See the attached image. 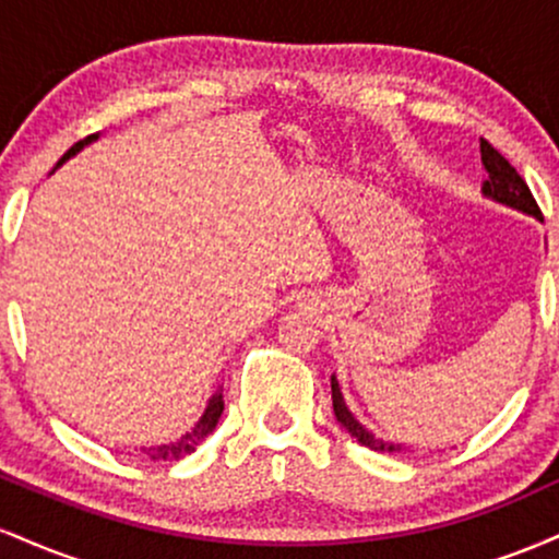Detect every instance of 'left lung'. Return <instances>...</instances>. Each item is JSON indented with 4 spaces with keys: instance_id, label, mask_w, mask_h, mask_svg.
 I'll use <instances>...</instances> for the list:
<instances>
[{
    "instance_id": "1",
    "label": "left lung",
    "mask_w": 559,
    "mask_h": 559,
    "mask_svg": "<svg viewBox=\"0 0 559 559\" xmlns=\"http://www.w3.org/2000/svg\"><path fill=\"white\" fill-rule=\"evenodd\" d=\"M480 163H484V170H486L484 197L493 199V202H502L512 210H521V213L534 215L542 221V210H538V204H536L534 194H531L528 183L523 181L521 173L512 168V165L507 163V159L499 155V152L493 150L486 139H480ZM331 400H333V413H336V420L342 423L346 431L355 436L362 447L373 449V452H383V454L402 452V444L378 439V436L370 433L368 428H365L362 423L349 413V407H346V402L342 396V389H338L336 376H331Z\"/></svg>"
}]
</instances>
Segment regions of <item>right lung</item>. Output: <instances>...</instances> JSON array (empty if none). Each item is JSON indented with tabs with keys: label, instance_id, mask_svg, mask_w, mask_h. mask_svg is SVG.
Returning a JSON list of instances; mask_svg holds the SVG:
<instances>
[{
	"label": "right lung",
	"instance_id": "right-lung-1",
	"mask_svg": "<svg viewBox=\"0 0 559 559\" xmlns=\"http://www.w3.org/2000/svg\"><path fill=\"white\" fill-rule=\"evenodd\" d=\"M94 139H96V133H92V136H86L83 141H79V144L70 146L66 155H62L60 163H57V168H60V165L66 163V159L73 157L75 152H81L83 146L92 144ZM221 415H223V391H215V394L210 396L207 407H204V415H202V418H199V423H197L194 428H191L189 433L181 436V439H178V441H170V444L144 447V454H150L152 460H181V457H186V454L194 452V449L202 444V441L207 439L210 433L215 431V426H217V420H221Z\"/></svg>",
	"mask_w": 559,
	"mask_h": 559
}]
</instances>
